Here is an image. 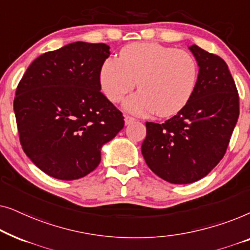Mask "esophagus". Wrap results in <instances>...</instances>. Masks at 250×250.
Returning <instances> with one entry per match:
<instances>
[{
	"label": "esophagus",
	"instance_id": "obj_1",
	"mask_svg": "<svg viewBox=\"0 0 250 250\" xmlns=\"http://www.w3.org/2000/svg\"><path fill=\"white\" fill-rule=\"evenodd\" d=\"M136 121L135 118L131 117V116H125V125H129V124H133Z\"/></svg>",
	"mask_w": 250,
	"mask_h": 250
}]
</instances>
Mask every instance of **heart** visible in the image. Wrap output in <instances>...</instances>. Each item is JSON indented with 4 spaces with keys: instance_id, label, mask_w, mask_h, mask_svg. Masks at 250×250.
I'll return each instance as SVG.
<instances>
[{
    "instance_id": "heart-1",
    "label": "heart",
    "mask_w": 250,
    "mask_h": 250,
    "mask_svg": "<svg viewBox=\"0 0 250 250\" xmlns=\"http://www.w3.org/2000/svg\"><path fill=\"white\" fill-rule=\"evenodd\" d=\"M198 63L192 54L158 43H133L117 58L104 61L99 74L101 90L109 101H122L135 87L140 92L124 102L135 115L156 111L169 117L188 104L198 81Z\"/></svg>"
}]
</instances>
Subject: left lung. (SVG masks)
Wrapping results in <instances>:
<instances>
[{
	"mask_svg": "<svg viewBox=\"0 0 250 250\" xmlns=\"http://www.w3.org/2000/svg\"><path fill=\"white\" fill-rule=\"evenodd\" d=\"M190 51L199 74L192 97L163 124L146 122L141 151L163 180L188 184L203 179L227 151L239 117V95L228 64L197 45Z\"/></svg>",
	"mask_w": 250,
	"mask_h": 250,
	"instance_id": "8db88e82",
	"label": "left lung"
}]
</instances>
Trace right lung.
I'll return each mask as SVG.
<instances>
[{"label": "right lung", "mask_w": 250, "mask_h": 250, "mask_svg": "<svg viewBox=\"0 0 250 250\" xmlns=\"http://www.w3.org/2000/svg\"><path fill=\"white\" fill-rule=\"evenodd\" d=\"M109 49L70 43L36 58L19 82L13 109L20 143L54 179L77 180L94 170L102 146L124 127L122 112L100 92Z\"/></svg>", "instance_id": "obj_1"}]
</instances>
